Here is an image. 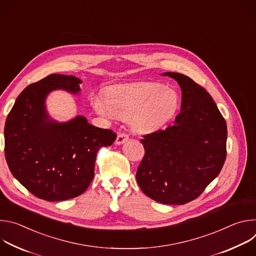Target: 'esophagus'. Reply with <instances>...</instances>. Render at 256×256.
Returning a JSON list of instances; mask_svg holds the SVG:
<instances>
[{
	"label": "esophagus",
	"mask_w": 256,
	"mask_h": 256,
	"mask_svg": "<svg viewBox=\"0 0 256 256\" xmlns=\"http://www.w3.org/2000/svg\"><path fill=\"white\" fill-rule=\"evenodd\" d=\"M128 140V136L124 132H120L116 136V144H122L124 142H126V140Z\"/></svg>",
	"instance_id": "34e87169"
}]
</instances>
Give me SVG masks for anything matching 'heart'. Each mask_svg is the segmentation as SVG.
<instances>
[{
	"label": "heart",
	"instance_id": "heart-1",
	"mask_svg": "<svg viewBox=\"0 0 256 256\" xmlns=\"http://www.w3.org/2000/svg\"><path fill=\"white\" fill-rule=\"evenodd\" d=\"M95 110L104 116H118L130 120L138 134L159 130L174 116L178 105L177 92L154 82H140L110 89L91 98Z\"/></svg>",
	"mask_w": 256,
	"mask_h": 256
}]
</instances>
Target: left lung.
I'll list each match as a JSON object with an SVG mask.
<instances>
[{
    "label": "left lung",
    "mask_w": 256,
    "mask_h": 256,
    "mask_svg": "<svg viewBox=\"0 0 256 256\" xmlns=\"http://www.w3.org/2000/svg\"><path fill=\"white\" fill-rule=\"evenodd\" d=\"M181 88V108L173 126L144 134V155L136 170L142 192L165 204L198 198L226 160L227 124L206 90L179 72H164Z\"/></svg>",
    "instance_id": "8db88e82"
}]
</instances>
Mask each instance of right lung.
Wrapping results in <instances>:
<instances>
[{"mask_svg": "<svg viewBox=\"0 0 256 256\" xmlns=\"http://www.w3.org/2000/svg\"><path fill=\"white\" fill-rule=\"evenodd\" d=\"M82 81L52 74L27 86L6 120L5 156L9 169L36 198L66 200L82 194L94 177L96 155L112 146L116 134L90 124L82 116L66 122L52 120L46 109L50 92L78 93Z\"/></svg>", "mask_w": 256, "mask_h": 256, "instance_id": "obj_1", "label": "right lung"}]
</instances>
